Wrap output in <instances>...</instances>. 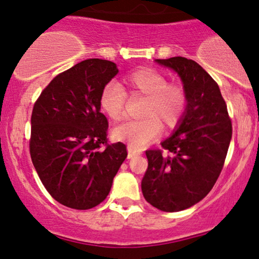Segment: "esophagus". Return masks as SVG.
Wrapping results in <instances>:
<instances>
[{"mask_svg":"<svg viewBox=\"0 0 259 259\" xmlns=\"http://www.w3.org/2000/svg\"><path fill=\"white\" fill-rule=\"evenodd\" d=\"M127 151H128V159L136 157V155H140L143 152H141V150H137V148H133L128 146L127 147Z\"/></svg>","mask_w":259,"mask_h":259,"instance_id":"1","label":"esophagus"}]
</instances>
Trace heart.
I'll return each mask as SVG.
<instances>
[{"instance_id": "heart-1", "label": "heart", "mask_w": 259, "mask_h": 259, "mask_svg": "<svg viewBox=\"0 0 259 259\" xmlns=\"http://www.w3.org/2000/svg\"><path fill=\"white\" fill-rule=\"evenodd\" d=\"M131 97H143L145 101L140 120H126L112 131L115 140L123 141L133 148H143L157 139L160 123L165 128H172L183 118L186 109L187 97L179 83L168 82L164 74L151 68H144L127 74L123 77ZM127 97L120 84L108 82L100 93L101 111L113 121L123 115Z\"/></svg>"}]
</instances>
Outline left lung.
Listing matches in <instances>:
<instances>
[{
  "instance_id": "obj_1",
  "label": "left lung",
  "mask_w": 259,
  "mask_h": 259,
  "mask_svg": "<svg viewBox=\"0 0 259 259\" xmlns=\"http://www.w3.org/2000/svg\"><path fill=\"white\" fill-rule=\"evenodd\" d=\"M155 62L178 73L187 104L176 132L148 150L141 191L158 210L178 212L199 203L221 175L232 137V125L218 84L193 60L176 56Z\"/></svg>"
}]
</instances>
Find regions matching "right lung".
I'll list each match as a JSON object with an SVG mask.
<instances>
[{"label":"right lung","mask_w":259,"mask_h":259,"mask_svg":"<svg viewBox=\"0 0 259 259\" xmlns=\"http://www.w3.org/2000/svg\"><path fill=\"white\" fill-rule=\"evenodd\" d=\"M118 72L108 60H84L56 75L34 105L31 161L46 190L67 207L88 210L104 201L127 157L126 145L107 143L99 104Z\"/></svg>","instance_id":"1"}]
</instances>
